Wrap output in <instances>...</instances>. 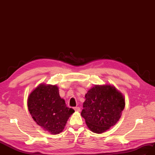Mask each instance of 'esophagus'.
Returning a JSON list of instances; mask_svg holds the SVG:
<instances>
[{
    "mask_svg": "<svg viewBox=\"0 0 155 155\" xmlns=\"http://www.w3.org/2000/svg\"><path fill=\"white\" fill-rule=\"evenodd\" d=\"M74 110L75 112H79L81 110V108L79 107H74Z\"/></svg>",
    "mask_w": 155,
    "mask_h": 155,
    "instance_id": "34e87169",
    "label": "esophagus"
}]
</instances>
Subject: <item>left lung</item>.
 Instances as JSON below:
<instances>
[{
  "mask_svg": "<svg viewBox=\"0 0 155 155\" xmlns=\"http://www.w3.org/2000/svg\"><path fill=\"white\" fill-rule=\"evenodd\" d=\"M85 98L81 116L95 133H103L116 124L125 106L123 95L110 85H96L88 91Z\"/></svg>",
  "mask_w": 155,
  "mask_h": 155,
  "instance_id": "left-lung-1",
  "label": "left lung"
}]
</instances>
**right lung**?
<instances>
[{"label": "right lung", "mask_w": 155, "mask_h": 155, "mask_svg": "<svg viewBox=\"0 0 155 155\" xmlns=\"http://www.w3.org/2000/svg\"><path fill=\"white\" fill-rule=\"evenodd\" d=\"M28 108L32 118L51 134L63 130L67 121L74 110L67 107L61 98L56 85L41 84L30 94Z\"/></svg>", "instance_id": "1"}]
</instances>
